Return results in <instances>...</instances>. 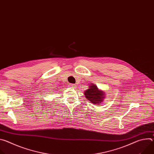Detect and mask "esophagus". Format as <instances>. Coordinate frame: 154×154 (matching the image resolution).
Instances as JSON below:
<instances>
[{
    "label": "esophagus",
    "instance_id": "esophagus-1",
    "mask_svg": "<svg viewBox=\"0 0 154 154\" xmlns=\"http://www.w3.org/2000/svg\"><path fill=\"white\" fill-rule=\"evenodd\" d=\"M69 86L71 88H75V85L74 84H69Z\"/></svg>",
    "mask_w": 154,
    "mask_h": 154
}]
</instances>
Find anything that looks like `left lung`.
Masks as SVG:
<instances>
[{"label": "left lung", "instance_id": "8db88e82", "mask_svg": "<svg viewBox=\"0 0 154 154\" xmlns=\"http://www.w3.org/2000/svg\"><path fill=\"white\" fill-rule=\"evenodd\" d=\"M89 89L85 90L84 94L86 98L94 104H100L105 98V94L103 91L99 90L95 84L91 85Z\"/></svg>", "mask_w": 154, "mask_h": 154}]
</instances>
